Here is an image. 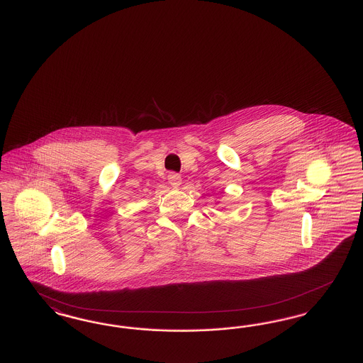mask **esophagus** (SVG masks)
Masks as SVG:
<instances>
[{"label":"esophagus","instance_id":"1","mask_svg":"<svg viewBox=\"0 0 363 363\" xmlns=\"http://www.w3.org/2000/svg\"><path fill=\"white\" fill-rule=\"evenodd\" d=\"M169 184L173 186V188H179V185L182 184V178H181V175L177 173H172L169 175Z\"/></svg>","mask_w":363,"mask_h":363}]
</instances>
